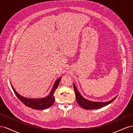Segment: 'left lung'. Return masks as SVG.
<instances>
[{
  "instance_id": "left-lung-1",
  "label": "left lung",
  "mask_w": 133,
  "mask_h": 133,
  "mask_svg": "<svg viewBox=\"0 0 133 133\" xmlns=\"http://www.w3.org/2000/svg\"><path fill=\"white\" fill-rule=\"evenodd\" d=\"M74 91L75 94L76 99V101H77L78 104L80 107H82L83 109H87V110L97 109L101 108L102 107H105L113 102L116 98V96L115 98L112 99L111 100H110V101H109L108 102H104V103L91 102V101H89V100L85 99V98H84L83 96L80 94L77 89H76L74 84Z\"/></svg>"
}]
</instances>
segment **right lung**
<instances>
[{
  "label": "right lung",
  "instance_id": "1",
  "mask_svg": "<svg viewBox=\"0 0 133 133\" xmlns=\"http://www.w3.org/2000/svg\"><path fill=\"white\" fill-rule=\"evenodd\" d=\"M61 78H60L55 82L54 85L53 86V88L52 89L50 94L48 95L46 98H42V99H28V98H24L21 95H19L18 92L15 90L14 88L11 85V86L16 96H17V98L21 100V101L24 104V105L30 108L34 109L43 110V109H45L50 107L54 103L55 96L54 94L55 91V90L57 89V87H58V85L60 83Z\"/></svg>",
  "mask_w": 133,
  "mask_h": 133
}]
</instances>
